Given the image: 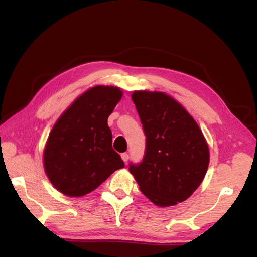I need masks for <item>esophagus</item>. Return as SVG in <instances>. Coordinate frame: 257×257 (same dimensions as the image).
<instances>
[{"instance_id":"obj_1","label":"esophagus","mask_w":257,"mask_h":257,"mask_svg":"<svg viewBox=\"0 0 257 257\" xmlns=\"http://www.w3.org/2000/svg\"><path fill=\"white\" fill-rule=\"evenodd\" d=\"M121 158H122V160L124 161V162H127L128 161V159H130V155H128V153H122L121 154Z\"/></svg>"}]
</instances>
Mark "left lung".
Masks as SVG:
<instances>
[{"label": "left lung", "mask_w": 257, "mask_h": 257, "mask_svg": "<svg viewBox=\"0 0 257 257\" xmlns=\"http://www.w3.org/2000/svg\"><path fill=\"white\" fill-rule=\"evenodd\" d=\"M146 135L141 163L128 170L142 193L160 207L189 198L207 173L209 148L197 123L184 108L162 92L132 94Z\"/></svg>", "instance_id": "left-lung-1"}]
</instances>
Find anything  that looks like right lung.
Listing matches in <instances>:
<instances>
[{"label": "right lung", "instance_id": "add662e5", "mask_svg": "<svg viewBox=\"0 0 257 257\" xmlns=\"http://www.w3.org/2000/svg\"><path fill=\"white\" fill-rule=\"evenodd\" d=\"M121 97L119 88L97 85L77 98L54 124L44 151V165L61 193L83 196L124 167L112 148L107 124Z\"/></svg>", "mask_w": 257, "mask_h": 257}]
</instances>
